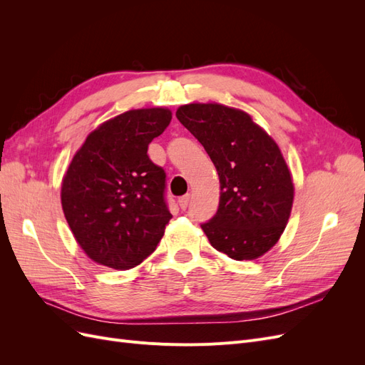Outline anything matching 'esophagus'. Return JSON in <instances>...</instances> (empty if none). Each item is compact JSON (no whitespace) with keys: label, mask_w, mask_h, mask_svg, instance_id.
<instances>
[{"label":"esophagus","mask_w":365,"mask_h":365,"mask_svg":"<svg viewBox=\"0 0 365 365\" xmlns=\"http://www.w3.org/2000/svg\"><path fill=\"white\" fill-rule=\"evenodd\" d=\"M189 202H190V195H184V196H181V197H180V201H178V204H180V207H181L182 210H185L187 207H189Z\"/></svg>","instance_id":"obj_1"}]
</instances>
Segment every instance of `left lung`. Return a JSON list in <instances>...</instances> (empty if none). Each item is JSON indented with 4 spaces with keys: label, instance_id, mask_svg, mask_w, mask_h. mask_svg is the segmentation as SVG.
<instances>
[{
    "label": "left lung",
    "instance_id": "obj_1",
    "mask_svg": "<svg viewBox=\"0 0 365 365\" xmlns=\"http://www.w3.org/2000/svg\"><path fill=\"white\" fill-rule=\"evenodd\" d=\"M176 118L204 146L219 175V208L201 225L210 244L235 260L263 256L280 239L294 201L277 143L250 114L219 103L182 105Z\"/></svg>",
    "mask_w": 365,
    "mask_h": 365
}]
</instances>
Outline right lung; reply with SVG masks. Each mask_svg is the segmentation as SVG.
<instances>
[{
    "label": "right lung",
    "instance_id": "1",
    "mask_svg": "<svg viewBox=\"0 0 365 365\" xmlns=\"http://www.w3.org/2000/svg\"><path fill=\"white\" fill-rule=\"evenodd\" d=\"M165 108L130 109L86 137L63 176L61 201L77 244L94 262L134 268L155 251L172 217L165 172L148 155L169 126Z\"/></svg>",
    "mask_w": 365,
    "mask_h": 365
}]
</instances>
